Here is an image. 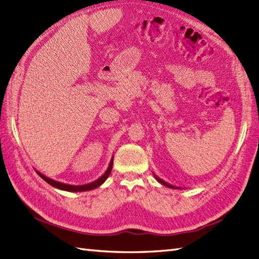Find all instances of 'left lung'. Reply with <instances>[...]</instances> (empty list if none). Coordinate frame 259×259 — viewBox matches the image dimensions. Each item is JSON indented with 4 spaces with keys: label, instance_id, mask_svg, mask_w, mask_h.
Wrapping results in <instances>:
<instances>
[{
    "label": "left lung",
    "instance_id": "8db88e82",
    "mask_svg": "<svg viewBox=\"0 0 259 259\" xmlns=\"http://www.w3.org/2000/svg\"><path fill=\"white\" fill-rule=\"evenodd\" d=\"M154 175V177H155V180L160 183V184H162V185H164V186H166V187H168V188H171V189H181V187H176V186H173V185H170V184H168V183H166L165 181H163V180H161L160 177H157L155 174H153Z\"/></svg>",
    "mask_w": 259,
    "mask_h": 259
}]
</instances>
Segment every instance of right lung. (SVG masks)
<instances>
[{
    "label": "right lung",
    "mask_w": 259,
    "mask_h": 259,
    "mask_svg": "<svg viewBox=\"0 0 259 259\" xmlns=\"http://www.w3.org/2000/svg\"><path fill=\"white\" fill-rule=\"evenodd\" d=\"M112 163H114V157H111L110 160V163L108 165V168L106 169L105 173L97 178L96 181L92 182L90 184H85V185H77V186H75V185H69V184H64V183H60V182H57L55 180H51V178L47 177L42 175L40 171H37V174L40 176L44 181L47 182L49 185H51L52 187H56L58 189H61V190H65V191H71V193H77V191H89V190H93L95 189L97 187L101 186V185H103L105 183V181L107 180L108 176L110 175V171H111V168H112Z\"/></svg>",
    "instance_id": "1"
}]
</instances>
